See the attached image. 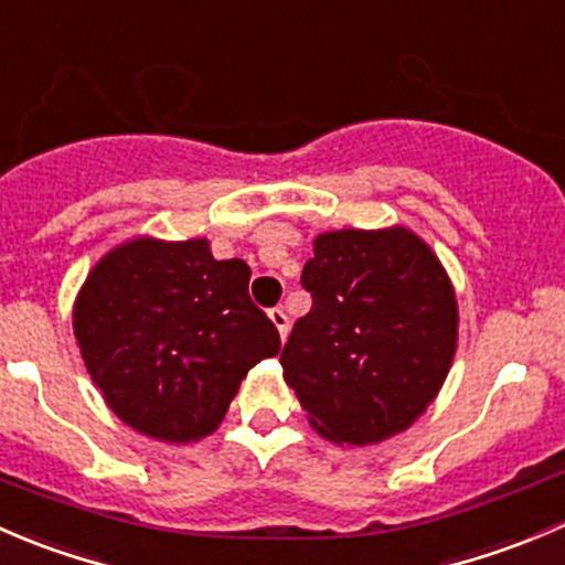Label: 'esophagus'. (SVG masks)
I'll list each match as a JSON object with an SVG mask.
<instances>
[{"label": "esophagus", "mask_w": 565, "mask_h": 565, "mask_svg": "<svg viewBox=\"0 0 565 565\" xmlns=\"http://www.w3.org/2000/svg\"><path fill=\"white\" fill-rule=\"evenodd\" d=\"M269 318H271V323H275V327H277V332H280V338L282 340L288 338L290 321H288V316H285V310H280V307H275V310H269Z\"/></svg>", "instance_id": "34e87169"}]
</instances>
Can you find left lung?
<instances>
[{
  "instance_id": "8db88e82",
  "label": "left lung",
  "mask_w": 565,
  "mask_h": 565,
  "mask_svg": "<svg viewBox=\"0 0 565 565\" xmlns=\"http://www.w3.org/2000/svg\"><path fill=\"white\" fill-rule=\"evenodd\" d=\"M301 285L312 307L280 362L312 431L345 448L406 431L459 343V301L437 253L404 225L327 231L312 238Z\"/></svg>"
}]
</instances>
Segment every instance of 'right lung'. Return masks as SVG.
<instances>
[{
	"label": "right lung",
	"mask_w": 565,
	"mask_h": 565,
	"mask_svg": "<svg viewBox=\"0 0 565 565\" xmlns=\"http://www.w3.org/2000/svg\"><path fill=\"white\" fill-rule=\"evenodd\" d=\"M74 334L106 406L170 445L214 434L249 367L280 354L249 266L216 260L209 238L111 247L76 294Z\"/></svg>",
	"instance_id": "right-lung-1"
}]
</instances>
